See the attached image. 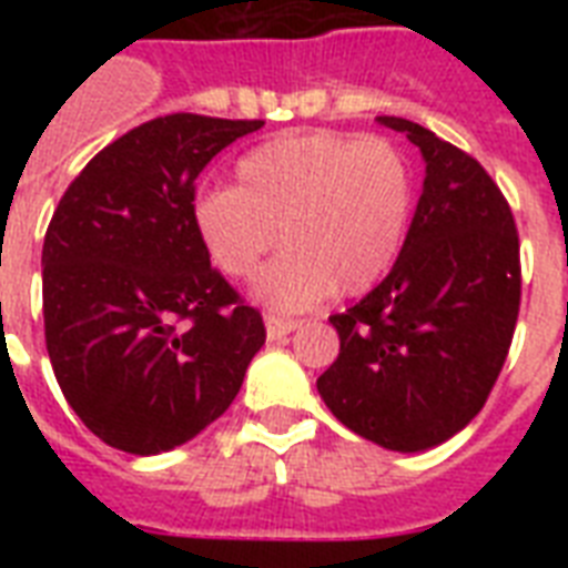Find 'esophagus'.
I'll return each mask as SVG.
<instances>
[{
    "label": "esophagus",
    "instance_id": "obj_1",
    "mask_svg": "<svg viewBox=\"0 0 568 568\" xmlns=\"http://www.w3.org/2000/svg\"><path fill=\"white\" fill-rule=\"evenodd\" d=\"M265 329H267V342H283L288 333L297 329V321L280 318V315H265Z\"/></svg>",
    "mask_w": 568,
    "mask_h": 568
}]
</instances>
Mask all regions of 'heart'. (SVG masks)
Wrapping results in <instances>:
<instances>
[{"label": "heart", "instance_id": "b5f03b06", "mask_svg": "<svg viewBox=\"0 0 568 568\" xmlns=\"http://www.w3.org/2000/svg\"><path fill=\"white\" fill-rule=\"evenodd\" d=\"M413 171L383 138L294 132L253 146L235 164V189H209L191 217L212 265L241 280L267 250L283 253L253 280L274 312H301L379 283L404 247Z\"/></svg>", "mask_w": 568, "mask_h": 568}]
</instances>
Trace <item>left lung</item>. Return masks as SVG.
Segmentation results:
<instances>
[{
  "label": "left lung",
  "mask_w": 568,
  "mask_h": 568,
  "mask_svg": "<svg viewBox=\"0 0 568 568\" xmlns=\"http://www.w3.org/2000/svg\"><path fill=\"white\" fill-rule=\"evenodd\" d=\"M424 185L388 276L329 315L338 356L318 395L338 422L379 448L418 454L457 436L493 392L519 318V235L480 164L404 118Z\"/></svg>",
  "instance_id": "8db88e82"
}]
</instances>
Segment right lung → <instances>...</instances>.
Returning <instances> with one entry per match:
<instances>
[{"instance_id":"right-lung-1","label":"right lung","mask_w":568,"mask_h":568,"mask_svg":"<svg viewBox=\"0 0 568 568\" xmlns=\"http://www.w3.org/2000/svg\"><path fill=\"white\" fill-rule=\"evenodd\" d=\"M262 120L168 114L88 162L43 239L47 351L67 404L105 445L153 457L239 395L262 315L209 262L194 182Z\"/></svg>"}]
</instances>
